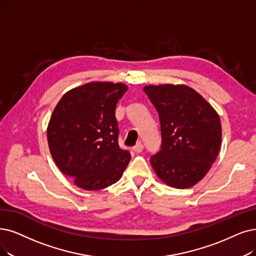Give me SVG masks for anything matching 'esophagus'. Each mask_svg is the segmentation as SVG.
Here are the masks:
<instances>
[{
    "label": "esophagus",
    "instance_id": "obj_1",
    "mask_svg": "<svg viewBox=\"0 0 256 256\" xmlns=\"http://www.w3.org/2000/svg\"><path fill=\"white\" fill-rule=\"evenodd\" d=\"M142 149H144V146H142L140 142H138V144H136L134 147V151L136 153H140L142 151Z\"/></svg>",
    "mask_w": 256,
    "mask_h": 256
}]
</instances>
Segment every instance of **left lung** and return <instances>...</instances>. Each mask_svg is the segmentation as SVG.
<instances>
[{
	"label": "left lung",
	"instance_id": "obj_1",
	"mask_svg": "<svg viewBox=\"0 0 256 256\" xmlns=\"http://www.w3.org/2000/svg\"><path fill=\"white\" fill-rule=\"evenodd\" d=\"M144 91L158 111L162 132L160 150L151 156V165L168 186L190 188L218 158L222 142L218 112L186 85H149Z\"/></svg>",
	"mask_w": 256,
	"mask_h": 256
}]
</instances>
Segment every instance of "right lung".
<instances>
[{"label": "right lung", "instance_id": "1", "mask_svg": "<svg viewBox=\"0 0 256 256\" xmlns=\"http://www.w3.org/2000/svg\"><path fill=\"white\" fill-rule=\"evenodd\" d=\"M128 87L91 82L66 92L56 104L47 128L49 150L62 173L85 190L116 182L130 160L118 146L116 108Z\"/></svg>", "mask_w": 256, "mask_h": 256}]
</instances>
